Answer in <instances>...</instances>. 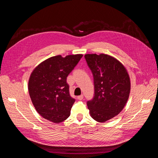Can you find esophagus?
<instances>
[{
    "label": "esophagus",
    "mask_w": 158,
    "mask_h": 158,
    "mask_svg": "<svg viewBox=\"0 0 158 158\" xmlns=\"http://www.w3.org/2000/svg\"><path fill=\"white\" fill-rule=\"evenodd\" d=\"M77 98H78V100H82L84 98V95H79V96L77 97Z\"/></svg>",
    "instance_id": "obj_1"
}]
</instances>
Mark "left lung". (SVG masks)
<instances>
[{"mask_svg":"<svg viewBox=\"0 0 158 158\" xmlns=\"http://www.w3.org/2000/svg\"><path fill=\"white\" fill-rule=\"evenodd\" d=\"M94 76V96L87 102L90 116L106 122L121 112L131 92V80L125 66L107 54L84 55Z\"/></svg>","mask_w":158,"mask_h":158,"instance_id":"8db88e82","label":"left lung"}]
</instances>
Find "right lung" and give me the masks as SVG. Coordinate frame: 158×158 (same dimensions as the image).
<instances>
[{"mask_svg": "<svg viewBox=\"0 0 158 158\" xmlns=\"http://www.w3.org/2000/svg\"><path fill=\"white\" fill-rule=\"evenodd\" d=\"M83 55L51 56L33 69L28 81L32 103L41 117L59 123L70 114L75 99L69 93L66 78Z\"/></svg>", "mask_w": 158, "mask_h": 158, "instance_id": "add662e5", "label": "right lung"}]
</instances>
